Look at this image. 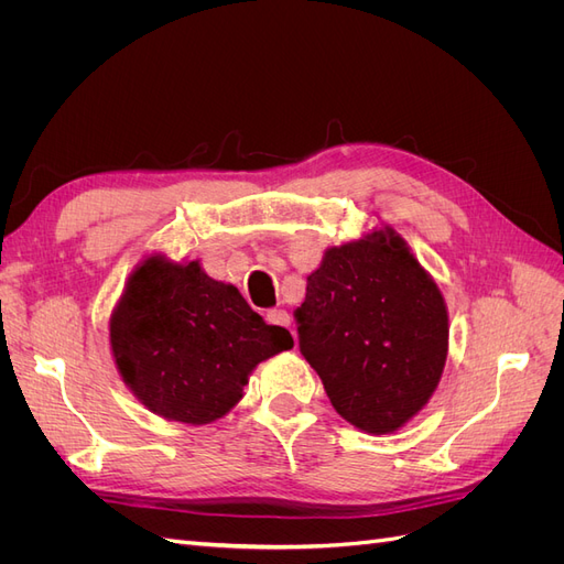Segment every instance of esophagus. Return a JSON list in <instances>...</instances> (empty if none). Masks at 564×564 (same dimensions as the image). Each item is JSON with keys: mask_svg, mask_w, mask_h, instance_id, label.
Here are the masks:
<instances>
[{"mask_svg": "<svg viewBox=\"0 0 564 564\" xmlns=\"http://www.w3.org/2000/svg\"><path fill=\"white\" fill-rule=\"evenodd\" d=\"M265 319H268V324H275V327H286V329H289V313L282 311V308L268 311Z\"/></svg>", "mask_w": 564, "mask_h": 564, "instance_id": "34e87169", "label": "esophagus"}]
</instances>
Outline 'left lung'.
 Here are the masks:
<instances>
[{"instance_id": "left-lung-1", "label": "left lung", "mask_w": 564, "mask_h": 564, "mask_svg": "<svg viewBox=\"0 0 564 564\" xmlns=\"http://www.w3.org/2000/svg\"><path fill=\"white\" fill-rule=\"evenodd\" d=\"M294 317L301 355L355 429H402L440 383L447 305L395 230L327 249Z\"/></svg>"}]
</instances>
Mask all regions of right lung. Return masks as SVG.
<instances>
[{"label": "right lung", "instance_id": "right-lung-1", "mask_svg": "<svg viewBox=\"0 0 564 564\" xmlns=\"http://www.w3.org/2000/svg\"><path fill=\"white\" fill-rule=\"evenodd\" d=\"M110 346L124 383L150 412L202 425L228 414L251 369L294 338L197 261L150 256L110 317Z\"/></svg>", "mask_w": 564, "mask_h": 564}]
</instances>
